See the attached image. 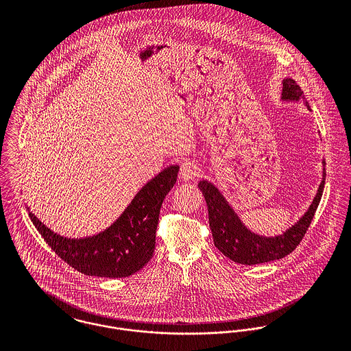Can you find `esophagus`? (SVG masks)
<instances>
[{
	"instance_id": "esophagus-1",
	"label": "esophagus",
	"mask_w": 351,
	"mask_h": 351,
	"mask_svg": "<svg viewBox=\"0 0 351 351\" xmlns=\"http://www.w3.org/2000/svg\"><path fill=\"white\" fill-rule=\"evenodd\" d=\"M199 173V167H197V163L195 160H191V159H186L181 163V167H180V178L182 181H191L193 180Z\"/></svg>"
}]
</instances>
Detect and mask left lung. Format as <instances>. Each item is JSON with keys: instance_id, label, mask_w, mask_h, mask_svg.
<instances>
[{"instance_id": "8db88e82", "label": "left lung", "mask_w": 351, "mask_h": 351, "mask_svg": "<svg viewBox=\"0 0 351 351\" xmlns=\"http://www.w3.org/2000/svg\"><path fill=\"white\" fill-rule=\"evenodd\" d=\"M300 99H304L300 86L292 78H285L282 81V100L299 101ZM304 104L309 109L308 102L304 100ZM324 182L326 171L323 169V180L317 193L304 216L282 235L267 238L247 230L219 189L213 184L202 180L199 182V188L206 201L209 227L215 246L227 258L241 265H258L287 256L300 245L322 199Z\"/></svg>"}]
</instances>
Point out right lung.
<instances>
[{
  "instance_id": "right-lung-1",
  "label": "right lung",
  "mask_w": 351,
  "mask_h": 351,
  "mask_svg": "<svg viewBox=\"0 0 351 351\" xmlns=\"http://www.w3.org/2000/svg\"><path fill=\"white\" fill-rule=\"evenodd\" d=\"M180 166L171 165L149 181L121 216L100 234L67 239L46 227L32 212L29 217L46 243L69 266L86 276L124 278L139 271L152 256L159 210L177 181Z\"/></svg>"
}]
</instances>
